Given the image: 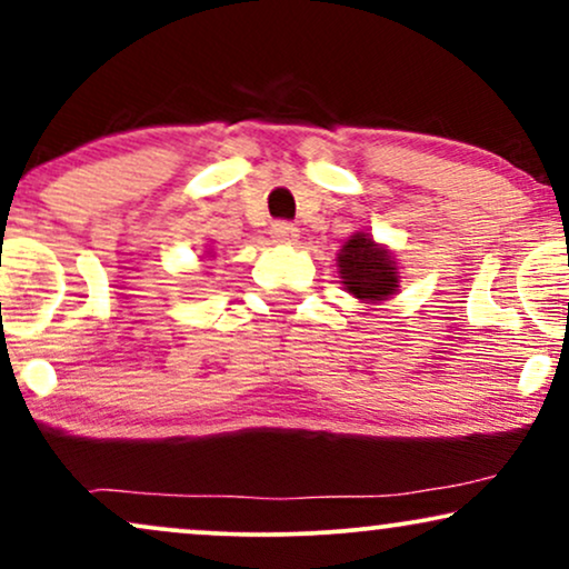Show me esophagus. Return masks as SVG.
<instances>
[{
	"label": "esophagus",
	"mask_w": 569,
	"mask_h": 569,
	"mask_svg": "<svg viewBox=\"0 0 569 569\" xmlns=\"http://www.w3.org/2000/svg\"><path fill=\"white\" fill-rule=\"evenodd\" d=\"M270 234L276 243H283V246H291L293 240L299 238V230L291 224V221H276V224L270 227Z\"/></svg>",
	"instance_id": "esophagus-1"
}]
</instances>
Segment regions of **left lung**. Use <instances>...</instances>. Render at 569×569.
Listing matches in <instances>:
<instances>
[{
    "instance_id": "1",
    "label": "left lung",
    "mask_w": 569,
    "mask_h": 569,
    "mask_svg": "<svg viewBox=\"0 0 569 569\" xmlns=\"http://www.w3.org/2000/svg\"><path fill=\"white\" fill-rule=\"evenodd\" d=\"M337 262L342 283L348 286L352 297L363 299V302H382L398 289L393 259L369 234H352L339 251Z\"/></svg>"
}]
</instances>
